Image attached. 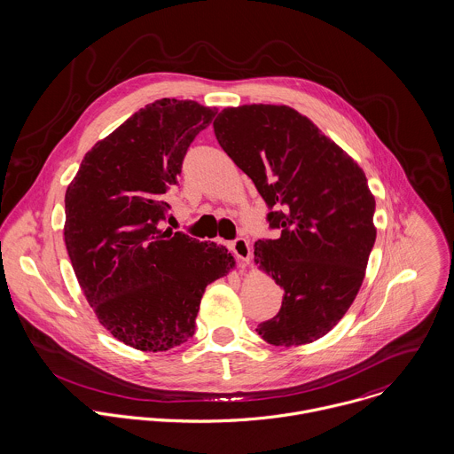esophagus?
<instances>
[{
  "mask_svg": "<svg viewBox=\"0 0 454 454\" xmlns=\"http://www.w3.org/2000/svg\"><path fill=\"white\" fill-rule=\"evenodd\" d=\"M230 247H231L233 254H235L242 263H249V262H251V247H249V242H247L246 239H242V237L235 239Z\"/></svg>",
  "mask_w": 454,
  "mask_h": 454,
  "instance_id": "esophagus-1",
  "label": "esophagus"
}]
</instances>
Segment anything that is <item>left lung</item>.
Masks as SVG:
<instances>
[{
  "instance_id": "1",
  "label": "left lung",
  "mask_w": 454,
  "mask_h": 454,
  "mask_svg": "<svg viewBox=\"0 0 454 454\" xmlns=\"http://www.w3.org/2000/svg\"><path fill=\"white\" fill-rule=\"evenodd\" d=\"M224 153L269 205L277 239L254 244V263L282 287L280 310L256 332L273 346L310 344L348 312L375 242V200L358 163L286 105L217 114Z\"/></svg>"
}]
</instances>
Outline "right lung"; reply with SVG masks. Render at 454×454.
<instances>
[{"label":"right lung","instance_id":"add662e5","mask_svg":"<svg viewBox=\"0 0 454 454\" xmlns=\"http://www.w3.org/2000/svg\"><path fill=\"white\" fill-rule=\"evenodd\" d=\"M215 108L158 99L94 144L65 194V244L99 323L138 351L194 335L205 287L235 260L226 247L163 230L167 192Z\"/></svg>","mask_w":454,"mask_h":454}]
</instances>
